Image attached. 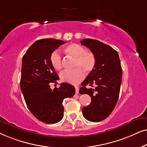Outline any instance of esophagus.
<instances>
[{"instance_id":"34e87169","label":"esophagus","mask_w":147,"mask_h":147,"mask_svg":"<svg viewBox=\"0 0 147 147\" xmlns=\"http://www.w3.org/2000/svg\"><path fill=\"white\" fill-rule=\"evenodd\" d=\"M79 87H77V86H75V91H76V93H79Z\"/></svg>"}]
</instances>
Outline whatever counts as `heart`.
<instances>
[{
    "label": "heart",
    "instance_id": "heart-1",
    "mask_svg": "<svg viewBox=\"0 0 147 147\" xmlns=\"http://www.w3.org/2000/svg\"><path fill=\"white\" fill-rule=\"evenodd\" d=\"M67 55L75 58L72 70H64L60 75L61 81L70 84H78L85 77V73H90L95 69L96 65V58L95 54L81 45L72 43L66 46L64 49ZM50 63L54 69L60 70L62 68L63 64L60 54L58 52H52L50 58Z\"/></svg>",
    "mask_w": 147,
    "mask_h": 147
}]
</instances>
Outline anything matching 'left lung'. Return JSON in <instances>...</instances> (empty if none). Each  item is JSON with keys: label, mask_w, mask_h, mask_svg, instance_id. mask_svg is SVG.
Here are the masks:
<instances>
[{"label": "left lung", "mask_w": 147, "mask_h": 147, "mask_svg": "<svg viewBox=\"0 0 147 147\" xmlns=\"http://www.w3.org/2000/svg\"><path fill=\"white\" fill-rule=\"evenodd\" d=\"M81 43L96 58L95 69L83 81L79 90L82 95L87 93L91 98V103L82 111L87 120L98 122L110 115L118 100L122 66L118 52L111 46L93 39H85Z\"/></svg>", "instance_id": "left-lung-1"}]
</instances>
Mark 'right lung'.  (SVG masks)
<instances>
[{"mask_svg":"<svg viewBox=\"0 0 147 147\" xmlns=\"http://www.w3.org/2000/svg\"><path fill=\"white\" fill-rule=\"evenodd\" d=\"M65 42L42 39L29 47L22 58L20 87L25 103L37 119L46 124H55L64 116V99L72 97L75 88L62 83L51 89L50 83L59 79L50 63V55Z\"/></svg>","mask_w":147,"mask_h":147,"instance_id":"obj_1","label":"right lung"}]
</instances>
